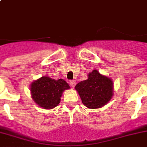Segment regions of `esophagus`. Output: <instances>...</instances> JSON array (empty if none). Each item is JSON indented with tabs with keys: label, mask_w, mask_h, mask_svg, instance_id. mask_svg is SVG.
Returning <instances> with one entry per match:
<instances>
[{
	"label": "esophagus",
	"mask_w": 147,
	"mask_h": 147,
	"mask_svg": "<svg viewBox=\"0 0 147 147\" xmlns=\"http://www.w3.org/2000/svg\"><path fill=\"white\" fill-rule=\"evenodd\" d=\"M69 84H70V85H71L72 88H74L76 86V82H75V81H70V82H69Z\"/></svg>",
	"instance_id": "34e87169"
}]
</instances>
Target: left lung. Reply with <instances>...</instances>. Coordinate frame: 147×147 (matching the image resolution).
<instances>
[{
	"label": "left lung",
	"instance_id": "1",
	"mask_svg": "<svg viewBox=\"0 0 147 147\" xmlns=\"http://www.w3.org/2000/svg\"><path fill=\"white\" fill-rule=\"evenodd\" d=\"M83 105L88 108H99L105 105L113 95V82L97 70L88 75L87 80L76 85Z\"/></svg>",
	"mask_w": 147,
	"mask_h": 147
}]
</instances>
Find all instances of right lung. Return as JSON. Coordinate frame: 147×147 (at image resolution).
<instances>
[{
	"label": "right lung",
	"mask_w": 147,
	"mask_h": 147,
	"mask_svg": "<svg viewBox=\"0 0 147 147\" xmlns=\"http://www.w3.org/2000/svg\"><path fill=\"white\" fill-rule=\"evenodd\" d=\"M69 88V84L63 79L55 80L44 76L32 83L30 91L32 98L39 106L52 109L59 104L63 91Z\"/></svg>",
	"instance_id": "obj_1"
}]
</instances>
